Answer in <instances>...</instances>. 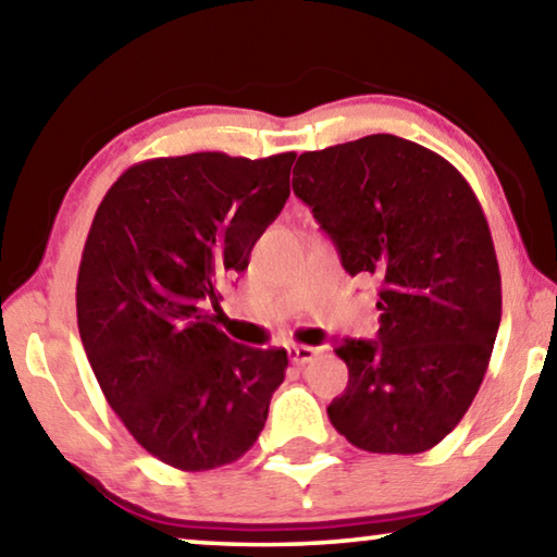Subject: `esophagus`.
<instances>
[{"label": "esophagus", "instance_id": "34e87169", "mask_svg": "<svg viewBox=\"0 0 557 557\" xmlns=\"http://www.w3.org/2000/svg\"><path fill=\"white\" fill-rule=\"evenodd\" d=\"M289 360H293L295 364H305V362H312L318 355L322 352L320 347H310V345H293L289 347Z\"/></svg>", "mask_w": 557, "mask_h": 557}]
</instances>
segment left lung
Instances as JSON below:
<instances>
[{
  "label": "left lung",
  "instance_id": "left-lung-1",
  "mask_svg": "<svg viewBox=\"0 0 557 557\" xmlns=\"http://www.w3.org/2000/svg\"><path fill=\"white\" fill-rule=\"evenodd\" d=\"M293 193L350 275L380 282L377 339L335 347L345 393L327 414L368 453L435 447L468 412L500 327V270L468 180L395 135L300 154Z\"/></svg>",
  "mask_w": 557,
  "mask_h": 557
}]
</instances>
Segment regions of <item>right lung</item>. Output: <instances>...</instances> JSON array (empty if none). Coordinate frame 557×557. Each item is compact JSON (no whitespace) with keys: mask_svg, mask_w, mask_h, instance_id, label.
<instances>
[{"mask_svg":"<svg viewBox=\"0 0 557 557\" xmlns=\"http://www.w3.org/2000/svg\"><path fill=\"white\" fill-rule=\"evenodd\" d=\"M295 157H157L97 207L77 277L82 345L129 435L177 470L243 458L285 380V350L239 345L218 320L220 287L287 202Z\"/></svg>","mask_w":557,"mask_h":557,"instance_id":"1","label":"right lung"}]
</instances>
